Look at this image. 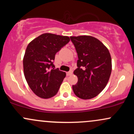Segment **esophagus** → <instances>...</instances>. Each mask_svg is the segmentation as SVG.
I'll use <instances>...</instances> for the list:
<instances>
[{"label":"esophagus","mask_w":134,"mask_h":134,"mask_svg":"<svg viewBox=\"0 0 134 134\" xmlns=\"http://www.w3.org/2000/svg\"><path fill=\"white\" fill-rule=\"evenodd\" d=\"M72 71H69V72H67V76H70V75H72Z\"/></svg>","instance_id":"1"}]
</instances>
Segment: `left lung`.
<instances>
[{
    "mask_svg": "<svg viewBox=\"0 0 134 134\" xmlns=\"http://www.w3.org/2000/svg\"><path fill=\"white\" fill-rule=\"evenodd\" d=\"M78 55L74 71L78 81L72 86L78 98L90 99L98 96L107 86L112 65L109 50L102 42L91 36H70Z\"/></svg>",
    "mask_w": 134,
    "mask_h": 134,
    "instance_id": "1",
    "label": "left lung"
}]
</instances>
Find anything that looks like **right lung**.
I'll use <instances>...</instances> for the list:
<instances>
[{"instance_id": "obj_1", "label": "right lung", "mask_w": 134, "mask_h": 134, "mask_svg": "<svg viewBox=\"0 0 134 134\" xmlns=\"http://www.w3.org/2000/svg\"><path fill=\"white\" fill-rule=\"evenodd\" d=\"M70 38L52 33H44L28 44L23 58V69L27 84L36 96L43 99L57 93L65 72L55 69V55L68 43Z\"/></svg>"}]
</instances>
